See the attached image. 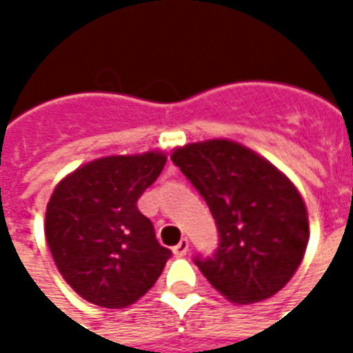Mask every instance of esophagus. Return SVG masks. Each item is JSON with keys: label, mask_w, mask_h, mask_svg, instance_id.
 I'll use <instances>...</instances> for the list:
<instances>
[{"label": "esophagus", "mask_w": 353, "mask_h": 353, "mask_svg": "<svg viewBox=\"0 0 353 353\" xmlns=\"http://www.w3.org/2000/svg\"><path fill=\"white\" fill-rule=\"evenodd\" d=\"M187 252H189V240L183 238V240L174 248V255H176V257H183V255H187Z\"/></svg>", "instance_id": "obj_1"}]
</instances>
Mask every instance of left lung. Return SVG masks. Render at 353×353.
Returning a JSON list of instances; mask_svg holds the SVG:
<instances>
[{"label": "left lung", "mask_w": 353, "mask_h": 353, "mask_svg": "<svg viewBox=\"0 0 353 353\" xmlns=\"http://www.w3.org/2000/svg\"><path fill=\"white\" fill-rule=\"evenodd\" d=\"M172 161L206 200L219 230L214 257L200 272L227 301L252 304L285 288L310 238L295 183L250 147L225 138L172 151Z\"/></svg>", "instance_id": "obj_1"}]
</instances>
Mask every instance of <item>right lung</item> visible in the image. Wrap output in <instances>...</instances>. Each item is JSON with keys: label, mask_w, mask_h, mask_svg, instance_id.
Wrapping results in <instances>:
<instances>
[{"label": "right lung", "mask_w": 353, "mask_h": 353, "mask_svg": "<svg viewBox=\"0 0 353 353\" xmlns=\"http://www.w3.org/2000/svg\"><path fill=\"white\" fill-rule=\"evenodd\" d=\"M162 151L109 154L62 177L45 214L58 272L88 303L126 308L153 288L172 255L136 202L161 176Z\"/></svg>", "instance_id": "1"}]
</instances>
